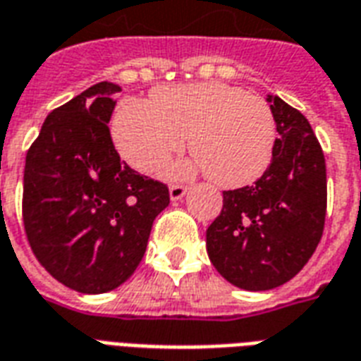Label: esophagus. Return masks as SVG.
<instances>
[{
  "mask_svg": "<svg viewBox=\"0 0 361 361\" xmlns=\"http://www.w3.org/2000/svg\"><path fill=\"white\" fill-rule=\"evenodd\" d=\"M185 193H188V188H185V185H172V188H170V199H172V201H180Z\"/></svg>",
  "mask_w": 361,
  "mask_h": 361,
  "instance_id": "esophagus-1",
  "label": "esophagus"
}]
</instances>
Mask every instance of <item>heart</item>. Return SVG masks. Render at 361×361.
I'll list each match as a JSON object with an SVG mask.
<instances>
[{"mask_svg": "<svg viewBox=\"0 0 361 361\" xmlns=\"http://www.w3.org/2000/svg\"><path fill=\"white\" fill-rule=\"evenodd\" d=\"M188 135L197 160L176 168V178L204 170L220 188H245L260 180L271 162L276 118L262 97L208 82L159 87L151 103L124 101L113 120L118 153L145 173L166 166Z\"/></svg>", "mask_w": 361, "mask_h": 361, "instance_id": "b5f03b06", "label": "heart"}]
</instances>
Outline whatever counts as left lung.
Instances as JSON below:
<instances>
[{
	"label": "left lung",
	"instance_id": "1",
	"mask_svg": "<svg viewBox=\"0 0 361 361\" xmlns=\"http://www.w3.org/2000/svg\"><path fill=\"white\" fill-rule=\"evenodd\" d=\"M277 140L255 185L224 191L220 216L207 229L210 262L245 290H269L306 266L323 235L327 210L325 157L300 111L268 95Z\"/></svg>",
	"mask_w": 361,
	"mask_h": 361
}]
</instances>
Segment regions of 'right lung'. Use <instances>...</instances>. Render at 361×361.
Instances as JSON below:
<instances>
[{"label": "right lung", "mask_w": 361, "mask_h": 361, "mask_svg": "<svg viewBox=\"0 0 361 361\" xmlns=\"http://www.w3.org/2000/svg\"><path fill=\"white\" fill-rule=\"evenodd\" d=\"M120 87L99 82L51 111L26 153L23 221L32 252L68 289L120 287L145 255L164 183L141 176L113 145L109 120Z\"/></svg>", "instance_id": "obj_1"}]
</instances>
